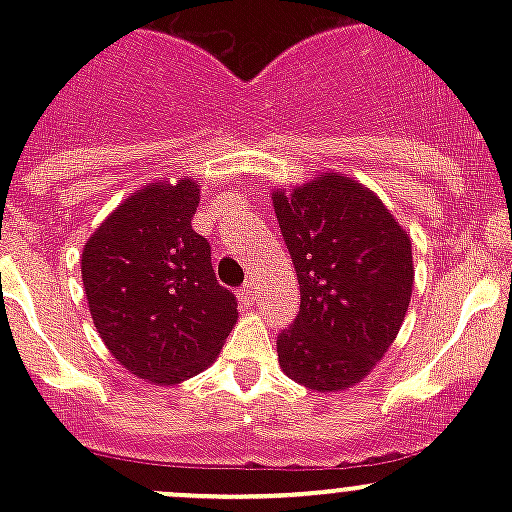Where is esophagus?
<instances>
[{
	"label": "esophagus",
	"mask_w": 512,
	"mask_h": 512,
	"mask_svg": "<svg viewBox=\"0 0 512 512\" xmlns=\"http://www.w3.org/2000/svg\"><path fill=\"white\" fill-rule=\"evenodd\" d=\"M237 297H240V302L245 304V307H252V304H255V299H257V285H255V282H247V285L242 287L240 292H237Z\"/></svg>",
	"instance_id": "1"
}]
</instances>
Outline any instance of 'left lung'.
<instances>
[{
  "instance_id": "obj_1",
  "label": "left lung",
  "mask_w": 512,
  "mask_h": 512,
  "mask_svg": "<svg viewBox=\"0 0 512 512\" xmlns=\"http://www.w3.org/2000/svg\"><path fill=\"white\" fill-rule=\"evenodd\" d=\"M299 282L277 337L282 371L309 391L352 389L394 344L414 289L411 237L374 190L327 170L272 190Z\"/></svg>"
}]
</instances>
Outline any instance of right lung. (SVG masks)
<instances>
[{"label": "right lung", "instance_id": "1", "mask_svg": "<svg viewBox=\"0 0 512 512\" xmlns=\"http://www.w3.org/2000/svg\"><path fill=\"white\" fill-rule=\"evenodd\" d=\"M200 183L168 178L128 195L86 240L81 280L113 359L143 381L173 386L218 359L237 322L210 242L193 230Z\"/></svg>", "mask_w": 512, "mask_h": 512}]
</instances>
